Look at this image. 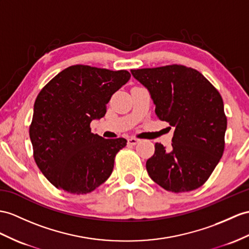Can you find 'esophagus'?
Instances as JSON below:
<instances>
[{
  "mask_svg": "<svg viewBox=\"0 0 249 249\" xmlns=\"http://www.w3.org/2000/svg\"><path fill=\"white\" fill-rule=\"evenodd\" d=\"M138 142H139V139H137V138H135V137H130V138H128V143L131 144V145H135V144L138 143Z\"/></svg>",
  "mask_w": 249,
  "mask_h": 249,
  "instance_id": "1",
  "label": "esophagus"
}]
</instances>
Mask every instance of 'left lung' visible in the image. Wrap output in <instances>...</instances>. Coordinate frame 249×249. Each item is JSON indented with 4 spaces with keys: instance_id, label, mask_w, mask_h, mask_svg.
<instances>
[{
    "instance_id": "8db88e82",
    "label": "left lung",
    "mask_w": 249,
    "mask_h": 249,
    "mask_svg": "<svg viewBox=\"0 0 249 249\" xmlns=\"http://www.w3.org/2000/svg\"><path fill=\"white\" fill-rule=\"evenodd\" d=\"M131 72L149 89L157 117L175 126L171 148L155 143L145 163L150 178L167 191L197 189L225 148L227 117L219 90L201 72L180 64Z\"/></svg>"
}]
</instances>
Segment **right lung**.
<instances>
[{
	"label": "right lung",
	"instance_id": "obj_1",
	"mask_svg": "<svg viewBox=\"0 0 249 249\" xmlns=\"http://www.w3.org/2000/svg\"><path fill=\"white\" fill-rule=\"evenodd\" d=\"M130 78L125 70L76 64L40 90L29 136L36 163L58 189L86 195L110 178L115 157L126 141L93 134L89 124L105 116L111 97Z\"/></svg>",
	"mask_w": 249,
	"mask_h": 249
}]
</instances>
